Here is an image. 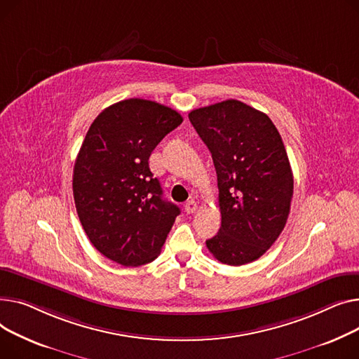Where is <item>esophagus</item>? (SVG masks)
I'll return each instance as SVG.
<instances>
[{"mask_svg": "<svg viewBox=\"0 0 359 359\" xmlns=\"http://www.w3.org/2000/svg\"><path fill=\"white\" fill-rule=\"evenodd\" d=\"M184 208H185L187 215H193V213H196V210H197V203L194 200H189V201L185 203Z\"/></svg>", "mask_w": 359, "mask_h": 359, "instance_id": "esophagus-1", "label": "esophagus"}]
</instances>
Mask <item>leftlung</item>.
<instances>
[{"instance_id":"8db88e82","label":"left lung","mask_w":359,"mask_h":359,"mask_svg":"<svg viewBox=\"0 0 359 359\" xmlns=\"http://www.w3.org/2000/svg\"><path fill=\"white\" fill-rule=\"evenodd\" d=\"M188 118L217 174L222 226L205 245L226 265L257 261L290 215L294 180L283 139L265 113L238 100L196 109Z\"/></svg>"}]
</instances>
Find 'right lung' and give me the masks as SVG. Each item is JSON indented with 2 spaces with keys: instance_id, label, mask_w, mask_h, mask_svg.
Wrapping results in <instances>:
<instances>
[{
  "instance_id": "right-lung-1",
  "label": "right lung",
  "mask_w": 359,
  "mask_h": 359,
  "mask_svg": "<svg viewBox=\"0 0 359 359\" xmlns=\"http://www.w3.org/2000/svg\"><path fill=\"white\" fill-rule=\"evenodd\" d=\"M182 123L178 111L129 98L90 126L74 166L76 213L94 248L124 266L152 262L180 215L149 168L158 143Z\"/></svg>"
}]
</instances>
